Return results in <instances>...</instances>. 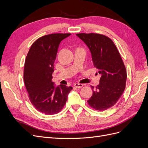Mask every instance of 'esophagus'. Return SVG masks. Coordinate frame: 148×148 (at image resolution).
Instances as JSON below:
<instances>
[{
    "label": "esophagus",
    "mask_w": 148,
    "mask_h": 148,
    "mask_svg": "<svg viewBox=\"0 0 148 148\" xmlns=\"http://www.w3.org/2000/svg\"><path fill=\"white\" fill-rule=\"evenodd\" d=\"M74 86L76 87L77 88H81L83 86V84H80V83H75L74 84Z\"/></svg>",
    "instance_id": "esophagus-1"
}]
</instances>
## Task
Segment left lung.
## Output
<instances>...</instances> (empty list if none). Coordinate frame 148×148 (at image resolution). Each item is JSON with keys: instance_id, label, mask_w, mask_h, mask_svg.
Returning a JSON list of instances; mask_svg holds the SVG:
<instances>
[{"instance_id": "left-lung-1", "label": "left lung", "mask_w": 148, "mask_h": 148, "mask_svg": "<svg viewBox=\"0 0 148 148\" xmlns=\"http://www.w3.org/2000/svg\"><path fill=\"white\" fill-rule=\"evenodd\" d=\"M78 36L90 50L94 66L101 75L99 84L92 89L89 106L96 110L108 109L117 102L127 81V71L112 40L97 33H79Z\"/></svg>"}]
</instances>
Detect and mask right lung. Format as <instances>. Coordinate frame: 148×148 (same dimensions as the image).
Masks as SVG:
<instances>
[{"instance_id":"right-lung-1","label":"right lung","mask_w":148,"mask_h":148,"mask_svg":"<svg viewBox=\"0 0 148 148\" xmlns=\"http://www.w3.org/2000/svg\"><path fill=\"white\" fill-rule=\"evenodd\" d=\"M70 33H53L38 38L31 45L25 62L23 79L31 104L46 115L64 108L72 87L52 82L53 64L61 41Z\"/></svg>"}]
</instances>
